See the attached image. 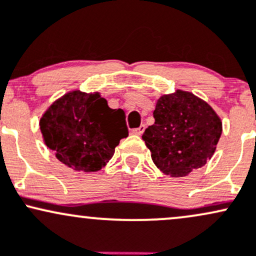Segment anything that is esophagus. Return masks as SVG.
<instances>
[{"mask_svg":"<svg viewBox=\"0 0 256 256\" xmlns=\"http://www.w3.org/2000/svg\"><path fill=\"white\" fill-rule=\"evenodd\" d=\"M144 130H145V126L142 124L140 127L133 129V133L136 134V136H142V134L144 133Z\"/></svg>","mask_w":256,"mask_h":256,"instance_id":"1","label":"esophagus"}]
</instances>
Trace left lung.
Instances as JSON below:
<instances>
[{
	"label": "left lung",
	"mask_w": 256,
	"mask_h": 256,
	"mask_svg": "<svg viewBox=\"0 0 256 256\" xmlns=\"http://www.w3.org/2000/svg\"><path fill=\"white\" fill-rule=\"evenodd\" d=\"M154 118L142 140L164 174L186 176L213 156L222 127L218 114L202 99L184 90L160 96Z\"/></svg>",
	"instance_id": "obj_1"
}]
</instances>
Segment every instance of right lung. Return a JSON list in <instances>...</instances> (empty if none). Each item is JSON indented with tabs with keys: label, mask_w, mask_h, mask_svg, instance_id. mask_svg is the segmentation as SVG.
<instances>
[{
	"label": "right lung",
	"mask_w": 256,
	"mask_h": 256,
	"mask_svg": "<svg viewBox=\"0 0 256 256\" xmlns=\"http://www.w3.org/2000/svg\"><path fill=\"white\" fill-rule=\"evenodd\" d=\"M44 142L56 156L78 172H96L128 136L126 114L110 108L99 93L74 90L56 100L40 120Z\"/></svg>",
	"instance_id": "right-lung-1"
}]
</instances>
